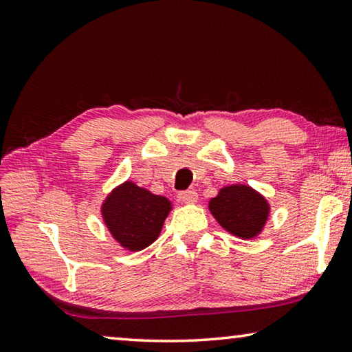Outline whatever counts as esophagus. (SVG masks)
Here are the masks:
<instances>
[{
  "instance_id": "esophagus-1",
  "label": "esophagus",
  "mask_w": 352,
  "mask_h": 352,
  "mask_svg": "<svg viewBox=\"0 0 352 352\" xmlns=\"http://www.w3.org/2000/svg\"><path fill=\"white\" fill-rule=\"evenodd\" d=\"M197 199H199V195L195 190H182V192H178V200H180L182 204H186V205L195 204Z\"/></svg>"
}]
</instances>
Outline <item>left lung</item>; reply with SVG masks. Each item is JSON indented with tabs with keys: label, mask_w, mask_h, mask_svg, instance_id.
Wrapping results in <instances>:
<instances>
[{
	"label": "left lung",
	"mask_w": 352,
	"mask_h": 352,
	"mask_svg": "<svg viewBox=\"0 0 352 352\" xmlns=\"http://www.w3.org/2000/svg\"><path fill=\"white\" fill-rule=\"evenodd\" d=\"M210 211L228 233L241 239H253L264 228L270 206L253 188L231 184L210 200Z\"/></svg>",
	"instance_id": "obj_1"
}]
</instances>
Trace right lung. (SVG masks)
Wrapping results in <instances>:
<instances>
[{
	"label": "right lung",
	"mask_w": 352,
	"mask_h": 352,
	"mask_svg": "<svg viewBox=\"0 0 352 352\" xmlns=\"http://www.w3.org/2000/svg\"><path fill=\"white\" fill-rule=\"evenodd\" d=\"M170 210L163 195L126 182L111 190L100 211L115 241L130 252H140L157 241Z\"/></svg>",
	"instance_id": "obj_1"
}]
</instances>
